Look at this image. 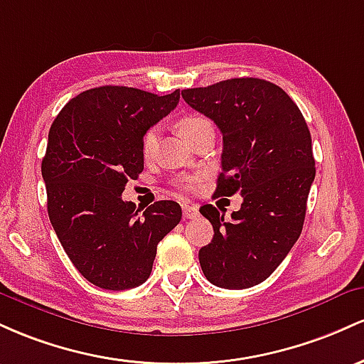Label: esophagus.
<instances>
[{
	"instance_id": "1",
	"label": "esophagus",
	"mask_w": 364,
	"mask_h": 364,
	"mask_svg": "<svg viewBox=\"0 0 364 364\" xmlns=\"http://www.w3.org/2000/svg\"><path fill=\"white\" fill-rule=\"evenodd\" d=\"M182 211H183V218L186 220H193L199 215L198 206H193V204H183Z\"/></svg>"
}]
</instances>
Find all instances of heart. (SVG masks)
<instances>
[{"label":"heart","mask_w":364,"mask_h":364,"mask_svg":"<svg viewBox=\"0 0 364 364\" xmlns=\"http://www.w3.org/2000/svg\"><path fill=\"white\" fill-rule=\"evenodd\" d=\"M206 124H210L206 118L198 117V115H186V117H182L181 120H178L177 129H178V132H181L182 136L187 139V141H189V139L193 137L194 134L198 132V130ZM154 144H156V129L151 127L149 130H146V134L142 136V144H141L142 154H144V156H149L151 151L154 149ZM199 181H201V178H199L198 175H193V177H186L182 181V187L186 191H194L196 187H198Z\"/></svg>","instance_id":"heart-1"}]
</instances>
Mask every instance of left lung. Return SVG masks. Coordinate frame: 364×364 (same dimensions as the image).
Segmentation results:
<instances>
[{
    "mask_svg": "<svg viewBox=\"0 0 364 364\" xmlns=\"http://www.w3.org/2000/svg\"><path fill=\"white\" fill-rule=\"evenodd\" d=\"M186 103L211 118L223 136L215 196L240 193V210L223 218L213 204L201 215L213 239L199 249L211 284L247 289L267 280L303 230L314 181L311 134L289 94L263 79H228L182 91Z\"/></svg>",
    "mask_w": 364,
    "mask_h": 364,
    "instance_id": "1",
    "label": "left lung"
}]
</instances>
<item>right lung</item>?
<instances>
[{"label":"right lung","mask_w":364,"mask_h":364,"mask_svg":"<svg viewBox=\"0 0 364 364\" xmlns=\"http://www.w3.org/2000/svg\"><path fill=\"white\" fill-rule=\"evenodd\" d=\"M178 100V89L158 96L101 85L68 101L53 122L41 163L48 215L73 267L97 287L144 284L158 242L181 222L175 201H156L141 213L122 199L129 178L144 170L142 136Z\"/></svg>","instance_id":"right-lung-1"}]
</instances>
